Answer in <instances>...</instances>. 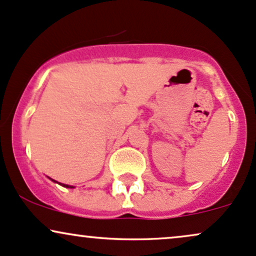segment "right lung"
I'll return each mask as SVG.
<instances>
[{
	"mask_svg": "<svg viewBox=\"0 0 256 256\" xmlns=\"http://www.w3.org/2000/svg\"><path fill=\"white\" fill-rule=\"evenodd\" d=\"M51 181H54V180H51ZM54 182H56V181H54ZM60 184L61 186H63V187H66V188H74L73 186H68V184H62V183H60Z\"/></svg>",
	"mask_w": 256,
	"mask_h": 256,
	"instance_id": "add662e5",
	"label": "right lung"
}]
</instances>
